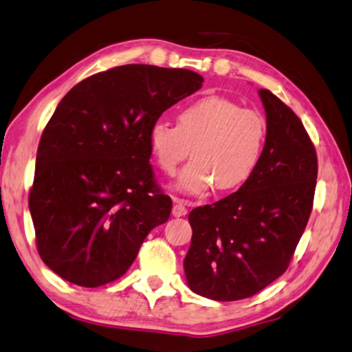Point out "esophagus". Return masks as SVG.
I'll return each instance as SVG.
<instances>
[{
  "instance_id": "esophagus-1",
  "label": "esophagus",
  "mask_w": 352,
  "mask_h": 352,
  "mask_svg": "<svg viewBox=\"0 0 352 352\" xmlns=\"http://www.w3.org/2000/svg\"><path fill=\"white\" fill-rule=\"evenodd\" d=\"M173 201H175V206H173V217L179 218V217H186L187 214V206L188 202L184 201L181 198H173Z\"/></svg>"
}]
</instances>
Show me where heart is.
I'll use <instances>...</instances> for the list:
<instances>
[{
  "instance_id": "b5f03b06",
  "label": "heart",
  "mask_w": 352,
  "mask_h": 352,
  "mask_svg": "<svg viewBox=\"0 0 352 352\" xmlns=\"http://www.w3.org/2000/svg\"><path fill=\"white\" fill-rule=\"evenodd\" d=\"M267 139L266 119L255 109L221 96H207L182 108L177 125L159 119L148 129V145L159 168L175 175L190 154L193 160L179 173L176 188L201 195L241 187L255 171Z\"/></svg>"
}]
</instances>
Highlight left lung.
<instances>
[{
	"mask_svg": "<svg viewBox=\"0 0 352 352\" xmlns=\"http://www.w3.org/2000/svg\"><path fill=\"white\" fill-rule=\"evenodd\" d=\"M267 139L238 192L188 214V287L217 301L249 298L286 272L312 212L317 153L298 116L269 89Z\"/></svg>",
	"mask_w": 352,
	"mask_h": 352,
	"instance_id": "8db88e82",
	"label": "left lung"
}]
</instances>
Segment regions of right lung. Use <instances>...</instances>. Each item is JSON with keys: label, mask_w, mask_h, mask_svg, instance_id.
Returning a JSON list of instances; mask_svg holds the SVG:
<instances>
[{"label": "right lung", "mask_w": 352, "mask_h": 352, "mask_svg": "<svg viewBox=\"0 0 352 352\" xmlns=\"http://www.w3.org/2000/svg\"><path fill=\"white\" fill-rule=\"evenodd\" d=\"M202 82L188 69L125 65L61 98L29 193L36 250L61 278L83 287L120 278L148 233L168 221L171 198L154 181L148 129Z\"/></svg>", "instance_id": "1"}]
</instances>
